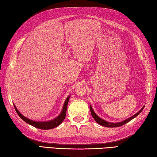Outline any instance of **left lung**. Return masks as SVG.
<instances>
[{
  "label": "left lung",
  "instance_id": "1",
  "mask_svg": "<svg viewBox=\"0 0 157 157\" xmlns=\"http://www.w3.org/2000/svg\"><path fill=\"white\" fill-rule=\"evenodd\" d=\"M144 108V107L141 108V110H140V111H139L138 113L135 114L134 115H132V117H129L128 119H127V120H124V121H123V122H117V123H111V122H106V121L101 119V118L99 117L95 113H94V111H93V109H92V108H91V106H90V111H91V115H92V117H94V119L95 120L96 122L98 124H99L100 125H102V126H106V127H109V128H115V127H119V126H122V125H124V124H125L128 123V122H130V121L133 119V118H135V117H137V115H138L139 114H140L141 111H142Z\"/></svg>",
  "mask_w": 157,
  "mask_h": 157
}]
</instances>
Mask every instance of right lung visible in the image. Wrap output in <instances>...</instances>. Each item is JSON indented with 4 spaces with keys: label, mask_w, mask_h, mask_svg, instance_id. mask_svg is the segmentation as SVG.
<instances>
[{
    "label": "right lung",
    "mask_w": 157,
    "mask_h": 157,
    "mask_svg": "<svg viewBox=\"0 0 157 157\" xmlns=\"http://www.w3.org/2000/svg\"><path fill=\"white\" fill-rule=\"evenodd\" d=\"M69 98H70V96L67 98L66 101H65L63 107V110H62L61 114L59 115L57 117H56L55 119L51 120V121H48V122H35V121H33V120H29V119H28V118H26L25 116H23V115L18 111V110H17L15 105H14V107H15V109H16V113H17V115H19L20 117L21 118L22 120L25 121V122L28 123L29 124H30L33 126L35 127V128H40V129H43V130L52 129L53 128H55V127L58 126L64 120L65 117H66V115L67 106V103H68V101H69Z\"/></svg>",
    "instance_id": "right-lung-1"
}]
</instances>
